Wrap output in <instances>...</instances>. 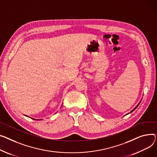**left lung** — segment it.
<instances>
[{"instance_id":"obj_1","label":"left lung","mask_w":157,"mask_h":157,"mask_svg":"<svg viewBox=\"0 0 157 157\" xmlns=\"http://www.w3.org/2000/svg\"><path fill=\"white\" fill-rule=\"evenodd\" d=\"M140 103H138V105H137V106H136V107H135V108H134V109H133V110H132V111H131V112H133V111H134V110H135V109H136V108H137V107H138V105H139V104H140Z\"/></svg>"}]
</instances>
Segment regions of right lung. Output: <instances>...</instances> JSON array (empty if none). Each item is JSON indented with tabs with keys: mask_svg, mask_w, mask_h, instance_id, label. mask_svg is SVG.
Listing matches in <instances>:
<instances>
[{
	"mask_svg": "<svg viewBox=\"0 0 157 157\" xmlns=\"http://www.w3.org/2000/svg\"><path fill=\"white\" fill-rule=\"evenodd\" d=\"M34 120H35V119H34Z\"/></svg>",
	"mask_w": 157,
	"mask_h": 157,
	"instance_id": "right-lung-1",
	"label": "right lung"
}]
</instances>
